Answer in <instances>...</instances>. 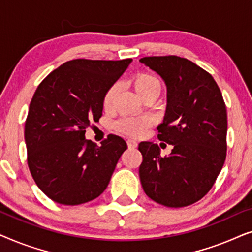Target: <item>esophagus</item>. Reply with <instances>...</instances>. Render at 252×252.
Instances as JSON below:
<instances>
[{
    "label": "esophagus",
    "instance_id": "obj_1",
    "mask_svg": "<svg viewBox=\"0 0 252 252\" xmlns=\"http://www.w3.org/2000/svg\"><path fill=\"white\" fill-rule=\"evenodd\" d=\"M127 146H128L129 149H134V148L137 147V142L133 139H128L127 140Z\"/></svg>",
    "mask_w": 252,
    "mask_h": 252
}]
</instances>
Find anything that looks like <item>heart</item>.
I'll return each mask as SVG.
<instances>
[{
    "label": "heart",
    "mask_w": 252,
    "mask_h": 252,
    "mask_svg": "<svg viewBox=\"0 0 252 252\" xmlns=\"http://www.w3.org/2000/svg\"><path fill=\"white\" fill-rule=\"evenodd\" d=\"M130 85L141 98H146L148 96H158L161 89L160 80L156 75L149 72H137L130 78ZM117 94V86L113 85L105 92L103 96V108L109 109L111 106L113 99ZM151 122L147 117H127L120 119L116 124L117 132L125 134L129 136H141L149 128Z\"/></svg>",
    "instance_id": "heart-1"
}]
</instances>
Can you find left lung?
<instances>
[{"mask_svg":"<svg viewBox=\"0 0 252 252\" xmlns=\"http://www.w3.org/2000/svg\"><path fill=\"white\" fill-rule=\"evenodd\" d=\"M167 87V106L158 139L173 146L161 157L156 143L141 142L139 174L148 197L168 208L194 204L208 194L226 159L227 112L212 75L179 56L140 60Z\"/></svg>","mask_w":252,"mask_h":252,"instance_id":"left-lung-1","label":"left lung"}]
</instances>
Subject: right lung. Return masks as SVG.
Instances as JSON below:
<instances>
[{
    "label": "right lung",
    "mask_w": 252,
    "mask_h": 252,
    "mask_svg": "<svg viewBox=\"0 0 252 252\" xmlns=\"http://www.w3.org/2000/svg\"><path fill=\"white\" fill-rule=\"evenodd\" d=\"M130 62L68 61L34 93L25 123L27 164L37 187L54 202L79 205L108 187L127 144L110 134L97 147L85 133L101 118L103 96Z\"/></svg>",
    "instance_id": "right-lung-1"
}]
</instances>
